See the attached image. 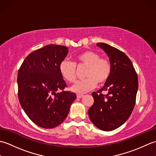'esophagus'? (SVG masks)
<instances>
[{
	"label": "esophagus",
	"instance_id": "obj_1",
	"mask_svg": "<svg viewBox=\"0 0 156 156\" xmlns=\"http://www.w3.org/2000/svg\"><path fill=\"white\" fill-rule=\"evenodd\" d=\"M83 94H78L77 95H76V97H77V98H82V97H83Z\"/></svg>",
	"mask_w": 156,
	"mask_h": 156
}]
</instances>
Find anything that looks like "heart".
I'll return each instance as SVG.
<instances>
[{"label": "heart", "instance_id": "b5f03b06", "mask_svg": "<svg viewBox=\"0 0 156 156\" xmlns=\"http://www.w3.org/2000/svg\"><path fill=\"white\" fill-rule=\"evenodd\" d=\"M76 64L86 66L85 79L79 80L71 87L73 92L85 93L96 87L97 82L103 84L108 80L111 72L110 62L107 59L100 58L98 54L93 51H84L75 56V63L64 59L59 65L60 74L66 81L74 82L76 78Z\"/></svg>", "mask_w": 156, "mask_h": 156}]
</instances>
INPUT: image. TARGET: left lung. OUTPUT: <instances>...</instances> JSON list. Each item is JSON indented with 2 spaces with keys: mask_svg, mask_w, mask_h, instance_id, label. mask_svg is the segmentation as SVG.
Masks as SVG:
<instances>
[{
  "mask_svg": "<svg viewBox=\"0 0 156 156\" xmlns=\"http://www.w3.org/2000/svg\"><path fill=\"white\" fill-rule=\"evenodd\" d=\"M109 58L111 72L105 86L92 93L94 103L88 116L96 127L110 131L120 127L130 117L136 100L138 78L127 55L104 43H98ZM102 91H107L105 95Z\"/></svg>",
  "mask_w": 156,
  "mask_h": 156,
  "instance_id": "left-lung-1",
  "label": "left lung"
}]
</instances>
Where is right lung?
Segmentation results:
<instances>
[{
  "mask_svg": "<svg viewBox=\"0 0 156 156\" xmlns=\"http://www.w3.org/2000/svg\"><path fill=\"white\" fill-rule=\"evenodd\" d=\"M68 53L64 45H45L29 54L19 69L20 104L28 117L41 127L60 125L76 98L75 93L64 90L67 85L59 70Z\"/></svg>",
  "mask_w": 156,
  "mask_h": 156,
  "instance_id": "right-lung-1",
  "label": "right lung"
}]
</instances>
